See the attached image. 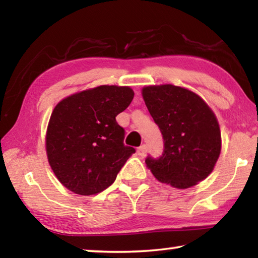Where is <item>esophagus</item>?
Segmentation results:
<instances>
[{
	"mask_svg": "<svg viewBox=\"0 0 258 258\" xmlns=\"http://www.w3.org/2000/svg\"><path fill=\"white\" fill-rule=\"evenodd\" d=\"M138 155L141 157H145L147 155V146L142 145L141 147L138 148Z\"/></svg>",
	"mask_w": 258,
	"mask_h": 258,
	"instance_id": "obj_1",
	"label": "esophagus"
}]
</instances>
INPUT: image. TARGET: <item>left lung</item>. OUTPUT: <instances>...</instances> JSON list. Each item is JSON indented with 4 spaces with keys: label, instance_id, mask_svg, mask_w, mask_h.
<instances>
[{
    "label": "left lung",
    "instance_id": "1",
    "mask_svg": "<svg viewBox=\"0 0 258 258\" xmlns=\"http://www.w3.org/2000/svg\"><path fill=\"white\" fill-rule=\"evenodd\" d=\"M142 97L164 139L163 155L148 156V168L177 189L205 180L221 154L220 125L212 109L199 95L172 84L143 87Z\"/></svg>",
    "mask_w": 258,
    "mask_h": 258
}]
</instances>
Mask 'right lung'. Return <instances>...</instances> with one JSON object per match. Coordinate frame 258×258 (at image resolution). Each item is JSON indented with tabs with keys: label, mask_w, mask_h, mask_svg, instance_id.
Listing matches in <instances>:
<instances>
[{
	"label": "right lung",
	"mask_w": 258,
	"mask_h": 258,
	"mask_svg": "<svg viewBox=\"0 0 258 258\" xmlns=\"http://www.w3.org/2000/svg\"><path fill=\"white\" fill-rule=\"evenodd\" d=\"M134 97L128 86L101 85L61 100L46 131V154L55 176L73 192L91 196L116 180L135 149L124 145L116 116Z\"/></svg>",
	"instance_id": "add662e5"
}]
</instances>
